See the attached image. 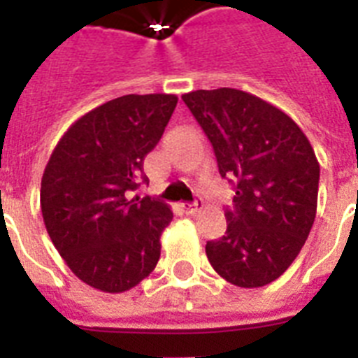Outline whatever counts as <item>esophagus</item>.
Returning a JSON list of instances; mask_svg holds the SVG:
<instances>
[{"instance_id":"esophagus-1","label":"esophagus","mask_w":358,"mask_h":358,"mask_svg":"<svg viewBox=\"0 0 358 358\" xmlns=\"http://www.w3.org/2000/svg\"><path fill=\"white\" fill-rule=\"evenodd\" d=\"M184 212L187 213V215H195L199 210L202 208V201H195V202H191V204H184Z\"/></svg>"}]
</instances>
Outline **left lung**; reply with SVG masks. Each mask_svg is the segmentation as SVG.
I'll use <instances>...</instances> for the list:
<instances>
[{
  "mask_svg": "<svg viewBox=\"0 0 358 358\" xmlns=\"http://www.w3.org/2000/svg\"><path fill=\"white\" fill-rule=\"evenodd\" d=\"M234 187L227 232L206 243L215 271L239 288H260L297 258L316 219L320 163L303 129L262 98L238 89L182 96Z\"/></svg>",
  "mask_w": 358,
  "mask_h": 358,
  "instance_id": "left-lung-1",
  "label": "left lung"
}]
</instances>
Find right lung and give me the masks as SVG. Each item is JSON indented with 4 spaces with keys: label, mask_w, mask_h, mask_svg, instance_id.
Returning a JSON list of instances; mask_svg holds the SVG:
<instances>
[{
    "label": "right lung",
    "mask_w": 358,
    "mask_h": 358,
    "mask_svg": "<svg viewBox=\"0 0 358 358\" xmlns=\"http://www.w3.org/2000/svg\"><path fill=\"white\" fill-rule=\"evenodd\" d=\"M178 98L126 94L76 120L52 152L41 210L55 249L76 277L120 294L148 277L173 212L159 201L129 199L146 182L145 156L159 143Z\"/></svg>",
    "instance_id": "obj_1"
}]
</instances>
